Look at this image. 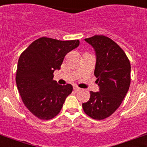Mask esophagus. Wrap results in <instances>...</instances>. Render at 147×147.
I'll return each mask as SVG.
<instances>
[{
    "instance_id": "1",
    "label": "esophagus",
    "mask_w": 147,
    "mask_h": 147,
    "mask_svg": "<svg viewBox=\"0 0 147 147\" xmlns=\"http://www.w3.org/2000/svg\"><path fill=\"white\" fill-rule=\"evenodd\" d=\"M73 90H74V91H76V92H78V91H79V90H80V88L77 87V86H74Z\"/></svg>"
}]
</instances>
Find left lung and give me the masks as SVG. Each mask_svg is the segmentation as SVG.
<instances>
[{
  "mask_svg": "<svg viewBox=\"0 0 147 147\" xmlns=\"http://www.w3.org/2000/svg\"><path fill=\"white\" fill-rule=\"evenodd\" d=\"M85 40L96 51L94 76L100 90L90 91L82 108L90 118L102 120L112 115L125 98L131 82V65L123 50L109 37L96 35Z\"/></svg>",
  "mask_w": 147,
  "mask_h": 147,
  "instance_id": "8db88e82",
  "label": "left lung"
}]
</instances>
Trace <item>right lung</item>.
I'll use <instances>...</instances> for the list:
<instances>
[{"instance_id":"1","label":"right lung","mask_w":147,"mask_h":147,"mask_svg":"<svg viewBox=\"0 0 147 147\" xmlns=\"http://www.w3.org/2000/svg\"><path fill=\"white\" fill-rule=\"evenodd\" d=\"M79 45V40H62L41 37L33 41L20 55L16 84L22 100L32 115L42 120L57 116L72 86L58 85L53 80L64 57Z\"/></svg>"}]
</instances>
